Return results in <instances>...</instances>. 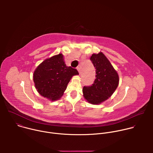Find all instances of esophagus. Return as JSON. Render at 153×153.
Returning <instances> with one entry per match:
<instances>
[{"label":"esophagus","instance_id":"1","mask_svg":"<svg viewBox=\"0 0 153 153\" xmlns=\"http://www.w3.org/2000/svg\"><path fill=\"white\" fill-rule=\"evenodd\" d=\"M77 70L78 72L79 73V74H80V67H77Z\"/></svg>","mask_w":153,"mask_h":153}]
</instances>
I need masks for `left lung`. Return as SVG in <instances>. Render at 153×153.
I'll return each mask as SVG.
<instances>
[{"label": "left lung", "instance_id": "obj_1", "mask_svg": "<svg viewBox=\"0 0 153 153\" xmlns=\"http://www.w3.org/2000/svg\"><path fill=\"white\" fill-rule=\"evenodd\" d=\"M96 70V79L91 86H83L84 98L93 105L100 104L114 93L119 85L117 71L102 53L93 54L90 57Z\"/></svg>", "mask_w": 153, "mask_h": 153}]
</instances>
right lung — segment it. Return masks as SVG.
Masks as SVG:
<instances>
[{"label":"right lung","instance_id":"right-lung-1","mask_svg":"<svg viewBox=\"0 0 153 153\" xmlns=\"http://www.w3.org/2000/svg\"><path fill=\"white\" fill-rule=\"evenodd\" d=\"M78 74L76 69L65 63L63 54H59L39 65L34 72L33 80L42 96L54 101L63 96L72 77Z\"/></svg>","mask_w":153,"mask_h":153}]
</instances>
